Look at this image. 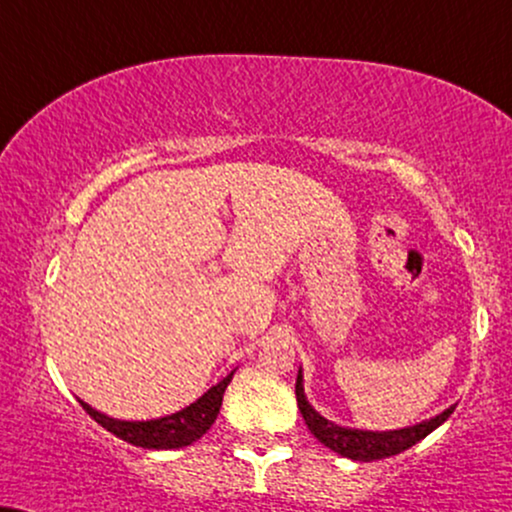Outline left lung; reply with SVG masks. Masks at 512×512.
Wrapping results in <instances>:
<instances>
[{
	"label": "left lung",
	"instance_id": "left-lung-1",
	"mask_svg": "<svg viewBox=\"0 0 512 512\" xmlns=\"http://www.w3.org/2000/svg\"><path fill=\"white\" fill-rule=\"evenodd\" d=\"M295 394H297V406H300L304 423H307V428L312 430V435L319 439L323 446H328V449L335 451V454L352 458V461H364V463L397 456L401 451L411 449V446L418 444L420 439L428 437L432 430H437L456 409V406H449V409L437 413V416L423 420V423L409 425V428L378 432V430L345 428V425H338L333 423V420L323 418L321 413L309 404L307 394H304L302 368L297 371Z\"/></svg>",
	"mask_w": 512,
	"mask_h": 512
}]
</instances>
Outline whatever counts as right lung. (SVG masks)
Listing matches in <instances>:
<instances>
[{"label":"right lung","mask_w":512,"mask_h":512,"mask_svg":"<svg viewBox=\"0 0 512 512\" xmlns=\"http://www.w3.org/2000/svg\"><path fill=\"white\" fill-rule=\"evenodd\" d=\"M234 373L236 368L226 375V378L219 380L217 385H212L203 397H198L193 404L186 406V409L170 413V416H163V418L120 420L92 409L87 401L80 399V404L82 409L101 425V428L113 432L115 437L125 439L127 444L141 446V449H181V446L198 442V439L212 428V423L217 420L219 409H222L224 390L229 387Z\"/></svg>","instance_id":"obj_1"}]
</instances>
